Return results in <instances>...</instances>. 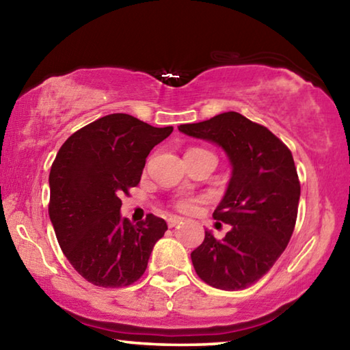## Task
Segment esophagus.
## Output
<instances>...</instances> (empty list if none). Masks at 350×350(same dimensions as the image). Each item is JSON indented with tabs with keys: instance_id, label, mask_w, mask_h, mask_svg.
I'll return each mask as SVG.
<instances>
[{
	"instance_id": "obj_1",
	"label": "esophagus",
	"mask_w": 350,
	"mask_h": 350,
	"mask_svg": "<svg viewBox=\"0 0 350 350\" xmlns=\"http://www.w3.org/2000/svg\"><path fill=\"white\" fill-rule=\"evenodd\" d=\"M183 221L182 217H179V216H171L170 219H168V225L170 227H176L177 224H180Z\"/></svg>"
}]
</instances>
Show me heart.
Here are the masks:
<instances>
[{"label": "heart", "mask_w": 350, "mask_h": 350, "mask_svg": "<svg viewBox=\"0 0 350 350\" xmlns=\"http://www.w3.org/2000/svg\"><path fill=\"white\" fill-rule=\"evenodd\" d=\"M177 208H179L180 211H193L194 206H196V200L194 199H189V198H183V199H179L177 200L176 204Z\"/></svg>", "instance_id": "heart-1"}]
</instances>
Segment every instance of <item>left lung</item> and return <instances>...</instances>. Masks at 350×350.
I'll use <instances>...</instances> for the list:
<instances>
[{
  "label": "left lung",
  "instance_id": "1",
  "mask_svg": "<svg viewBox=\"0 0 350 350\" xmlns=\"http://www.w3.org/2000/svg\"><path fill=\"white\" fill-rule=\"evenodd\" d=\"M189 137L217 145L232 165L227 189L213 217L232 225L222 241L205 230L191 253L202 281L221 290H242L260 280L292 238L301 187L288 148L265 126L239 112L180 125Z\"/></svg>",
  "mask_w": 350,
  "mask_h": 350
}]
</instances>
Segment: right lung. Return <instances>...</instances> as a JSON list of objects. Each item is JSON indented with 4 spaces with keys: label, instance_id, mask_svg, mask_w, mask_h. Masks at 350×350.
Masks as SVG:
<instances>
[{
    "label": "right lung",
    "instance_id": "obj_1",
    "mask_svg": "<svg viewBox=\"0 0 350 350\" xmlns=\"http://www.w3.org/2000/svg\"><path fill=\"white\" fill-rule=\"evenodd\" d=\"M173 133L129 114H109L64 142L49 174V217L64 256L98 287H125L145 273L167 232L162 217L131 224L120 196L140 182L150 151Z\"/></svg>",
    "mask_w": 350,
    "mask_h": 350
}]
</instances>
